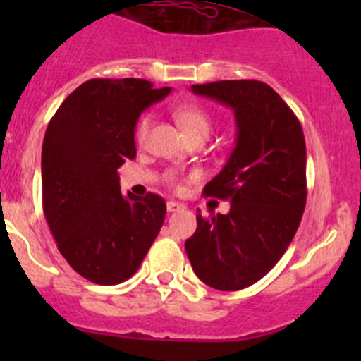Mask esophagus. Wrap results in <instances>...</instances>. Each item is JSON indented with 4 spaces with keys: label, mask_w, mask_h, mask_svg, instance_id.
Instances as JSON below:
<instances>
[{
    "label": "esophagus",
    "mask_w": 361,
    "mask_h": 361,
    "mask_svg": "<svg viewBox=\"0 0 361 361\" xmlns=\"http://www.w3.org/2000/svg\"><path fill=\"white\" fill-rule=\"evenodd\" d=\"M167 211H169V213H173V211H181V209H185V204L183 202H178V201H167Z\"/></svg>",
    "instance_id": "obj_1"
}]
</instances>
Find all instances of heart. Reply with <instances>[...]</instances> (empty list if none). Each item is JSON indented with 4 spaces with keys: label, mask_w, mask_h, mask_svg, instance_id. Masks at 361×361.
Returning <instances> with one entry per match:
<instances>
[{
    "label": "heart",
    "mask_w": 361,
    "mask_h": 361,
    "mask_svg": "<svg viewBox=\"0 0 361 361\" xmlns=\"http://www.w3.org/2000/svg\"><path fill=\"white\" fill-rule=\"evenodd\" d=\"M174 118L176 122L183 127L185 133L195 140V137L201 136H209L211 133V118L206 111L202 110L197 104H180V106L174 108ZM152 116L143 115L136 123V141L137 143H143L148 136V130H150Z\"/></svg>",
    "instance_id": "obj_1"
}]
</instances>
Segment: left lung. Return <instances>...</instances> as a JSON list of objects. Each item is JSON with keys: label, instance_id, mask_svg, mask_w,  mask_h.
Instances as JSON below:
<instances>
[{"label": "left lung", "instance_id": "1", "mask_svg": "<svg viewBox=\"0 0 361 361\" xmlns=\"http://www.w3.org/2000/svg\"><path fill=\"white\" fill-rule=\"evenodd\" d=\"M192 92L231 108L238 134L224 169L202 190L231 201V211L199 213L185 251L202 283L235 292L278 264L300 225L307 199L304 133L288 104L258 80L192 85Z\"/></svg>", "mask_w": 361, "mask_h": 361}]
</instances>
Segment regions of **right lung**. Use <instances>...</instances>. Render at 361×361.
Wrapping results in <instances>:
<instances>
[{
    "instance_id": "add662e5",
    "label": "right lung",
    "mask_w": 361,
    "mask_h": 361,
    "mask_svg": "<svg viewBox=\"0 0 361 361\" xmlns=\"http://www.w3.org/2000/svg\"><path fill=\"white\" fill-rule=\"evenodd\" d=\"M141 78H92L64 99L43 137V213L61 255L96 285L140 269L166 216L160 195H122L116 169L136 157L141 111L171 92Z\"/></svg>"
}]
</instances>
